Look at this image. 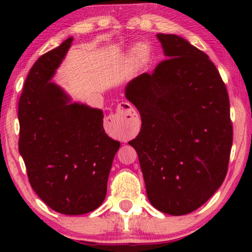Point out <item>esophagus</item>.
Returning a JSON list of instances; mask_svg holds the SVG:
<instances>
[{
    "instance_id": "esophagus-1",
    "label": "esophagus",
    "mask_w": 252,
    "mask_h": 252,
    "mask_svg": "<svg viewBox=\"0 0 252 252\" xmlns=\"http://www.w3.org/2000/svg\"><path fill=\"white\" fill-rule=\"evenodd\" d=\"M111 125L118 127L123 135L132 136L140 126V120L135 110L127 102H122L118 105L116 113L108 117Z\"/></svg>"
}]
</instances>
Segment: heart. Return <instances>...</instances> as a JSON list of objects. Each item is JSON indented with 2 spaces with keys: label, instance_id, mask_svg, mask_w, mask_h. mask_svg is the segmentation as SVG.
Here are the masks:
<instances>
[{
  "label": "heart",
  "instance_id": "obj_1",
  "mask_svg": "<svg viewBox=\"0 0 252 252\" xmlns=\"http://www.w3.org/2000/svg\"><path fill=\"white\" fill-rule=\"evenodd\" d=\"M134 51H136V53H138V51H139V48H135V50ZM140 53V52H139ZM141 53H144V52H141Z\"/></svg>",
  "mask_w": 252,
  "mask_h": 252
}]
</instances>
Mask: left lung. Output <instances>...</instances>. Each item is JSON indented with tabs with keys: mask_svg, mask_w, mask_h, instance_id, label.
<instances>
[{
	"mask_svg": "<svg viewBox=\"0 0 252 252\" xmlns=\"http://www.w3.org/2000/svg\"><path fill=\"white\" fill-rule=\"evenodd\" d=\"M168 59L126 84L141 130L131 140L149 201L171 216L190 213L228 171L232 125L227 88L202 51L176 34H157Z\"/></svg>",
	"mask_w": 252,
	"mask_h": 252,
	"instance_id": "obj_1",
	"label": "left lung"
}]
</instances>
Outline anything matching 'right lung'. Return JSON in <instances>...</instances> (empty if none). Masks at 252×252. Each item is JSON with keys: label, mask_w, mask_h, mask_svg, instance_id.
<instances>
[{"label": "right lung", "mask_w": 252, "mask_h": 252, "mask_svg": "<svg viewBox=\"0 0 252 252\" xmlns=\"http://www.w3.org/2000/svg\"><path fill=\"white\" fill-rule=\"evenodd\" d=\"M73 37L34 63L19 101L20 140L30 185L54 211L84 215L104 201L120 142L103 129V112L52 82Z\"/></svg>", "instance_id": "1"}]
</instances>
